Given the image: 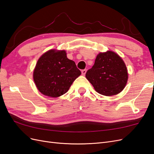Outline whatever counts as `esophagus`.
Segmentation results:
<instances>
[{
	"mask_svg": "<svg viewBox=\"0 0 154 154\" xmlns=\"http://www.w3.org/2000/svg\"><path fill=\"white\" fill-rule=\"evenodd\" d=\"M86 72H87V69L82 70V74H83V75H85V74H86Z\"/></svg>",
	"mask_w": 154,
	"mask_h": 154,
	"instance_id": "34e87169",
	"label": "esophagus"
}]
</instances>
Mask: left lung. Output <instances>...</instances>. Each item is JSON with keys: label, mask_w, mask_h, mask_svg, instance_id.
Instances as JSON below:
<instances>
[{"label": "left lung", "mask_w": 154, "mask_h": 154, "mask_svg": "<svg viewBox=\"0 0 154 154\" xmlns=\"http://www.w3.org/2000/svg\"><path fill=\"white\" fill-rule=\"evenodd\" d=\"M85 76L97 92L110 96L122 91L127 84L128 72L122 58L112 51H107L97 55L94 66Z\"/></svg>", "instance_id": "8db88e82"}]
</instances>
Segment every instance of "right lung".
Segmentation results:
<instances>
[{"label":"right lung","mask_w":154,"mask_h":154,"mask_svg":"<svg viewBox=\"0 0 154 154\" xmlns=\"http://www.w3.org/2000/svg\"><path fill=\"white\" fill-rule=\"evenodd\" d=\"M80 74L75 62L67 58L66 51L50 50L38 59L33 79L42 94L57 97L66 93Z\"/></svg>","instance_id":"add662e5"}]
</instances>
